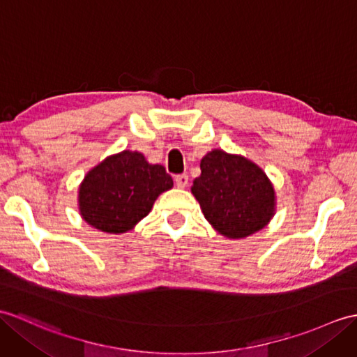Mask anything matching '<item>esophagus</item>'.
I'll return each instance as SVG.
<instances>
[{
	"label": "esophagus",
	"instance_id": "34e87169",
	"mask_svg": "<svg viewBox=\"0 0 357 357\" xmlns=\"http://www.w3.org/2000/svg\"><path fill=\"white\" fill-rule=\"evenodd\" d=\"M175 182L179 188H184L188 184V176L185 175V173H181V175L175 176Z\"/></svg>",
	"mask_w": 357,
	"mask_h": 357
}]
</instances>
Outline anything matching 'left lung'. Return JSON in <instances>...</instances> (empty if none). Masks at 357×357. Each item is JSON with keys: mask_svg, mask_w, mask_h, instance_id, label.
<instances>
[{"mask_svg": "<svg viewBox=\"0 0 357 357\" xmlns=\"http://www.w3.org/2000/svg\"><path fill=\"white\" fill-rule=\"evenodd\" d=\"M192 193L205 219L222 236L242 238L271 220L275 193L264 172L243 156L223 151L206 153Z\"/></svg>", "mask_w": 357, "mask_h": 357, "instance_id": "obj_1", "label": "left lung"}]
</instances>
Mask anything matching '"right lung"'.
I'll list each match as a JSON object with an SVG mask.
<instances>
[{"label": "right lung", "instance_id": "obj_1", "mask_svg": "<svg viewBox=\"0 0 357 357\" xmlns=\"http://www.w3.org/2000/svg\"><path fill=\"white\" fill-rule=\"evenodd\" d=\"M172 187V176L162 165L149 164L141 153L124 151L85 176L79 190L80 214L103 233H126Z\"/></svg>", "mask_w": 357, "mask_h": 357}]
</instances>
